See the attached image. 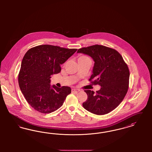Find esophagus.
Segmentation results:
<instances>
[{
    "mask_svg": "<svg viewBox=\"0 0 152 152\" xmlns=\"http://www.w3.org/2000/svg\"><path fill=\"white\" fill-rule=\"evenodd\" d=\"M80 91V90L79 89H76V88H73L72 89V93H75V92H78Z\"/></svg>",
    "mask_w": 152,
    "mask_h": 152,
    "instance_id": "esophagus-1",
    "label": "esophagus"
}]
</instances>
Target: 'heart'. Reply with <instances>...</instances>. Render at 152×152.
<instances>
[{"label":"heart","instance_id":"1","mask_svg":"<svg viewBox=\"0 0 152 152\" xmlns=\"http://www.w3.org/2000/svg\"><path fill=\"white\" fill-rule=\"evenodd\" d=\"M80 58H85V59H90L89 58H88V56H80L79 58V59H80Z\"/></svg>","mask_w":152,"mask_h":152}]
</instances>
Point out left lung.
Instances as JSON below:
<instances>
[{
	"label": "left lung",
	"instance_id": "1",
	"mask_svg": "<svg viewBox=\"0 0 152 152\" xmlns=\"http://www.w3.org/2000/svg\"><path fill=\"white\" fill-rule=\"evenodd\" d=\"M77 53L94 59L93 74L89 81L101 86L99 91H84L88 96L83 106L97 115H105L117 108L122 102L129 88L130 73L122 56L115 49L101 45L80 48Z\"/></svg>",
	"mask_w": 152,
	"mask_h": 152
}]
</instances>
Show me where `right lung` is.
Returning a JSON list of instances; mask_svg holds the SVG:
<instances>
[{"instance_id": "obj_1", "label": "right lung", "mask_w": 152, "mask_h": 152, "mask_svg": "<svg viewBox=\"0 0 152 152\" xmlns=\"http://www.w3.org/2000/svg\"><path fill=\"white\" fill-rule=\"evenodd\" d=\"M76 51L75 48L45 44L31 48L26 53L18 82L26 100L34 109L45 114L63 105L71 89L66 86H51L50 79L52 75L60 72V65Z\"/></svg>"}]
</instances>
